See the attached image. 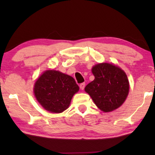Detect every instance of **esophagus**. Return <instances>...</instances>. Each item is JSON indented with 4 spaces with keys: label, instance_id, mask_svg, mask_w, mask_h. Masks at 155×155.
<instances>
[{
    "label": "esophagus",
    "instance_id": "34e87169",
    "mask_svg": "<svg viewBox=\"0 0 155 155\" xmlns=\"http://www.w3.org/2000/svg\"><path fill=\"white\" fill-rule=\"evenodd\" d=\"M84 87H85V83H81L79 84V87L81 90H83L84 89Z\"/></svg>",
    "mask_w": 155,
    "mask_h": 155
}]
</instances>
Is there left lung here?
<instances>
[{"instance_id": "obj_1", "label": "left lung", "mask_w": 155, "mask_h": 155, "mask_svg": "<svg viewBox=\"0 0 155 155\" xmlns=\"http://www.w3.org/2000/svg\"><path fill=\"white\" fill-rule=\"evenodd\" d=\"M95 79L84 90L101 111L109 112L124 103L129 92V81L122 69L109 63L97 64L92 68Z\"/></svg>"}]
</instances>
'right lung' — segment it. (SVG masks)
<instances>
[{"instance_id":"obj_1","label":"right lung","mask_w":155,"mask_h":155,"mask_svg":"<svg viewBox=\"0 0 155 155\" xmlns=\"http://www.w3.org/2000/svg\"><path fill=\"white\" fill-rule=\"evenodd\" d=\"M79 89L71 76L49 70L35 81L34 93L37 101L46 110L61 113L68 108L72 97Z\"/></svg>"}]
</instances>
